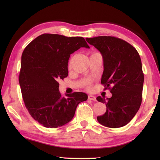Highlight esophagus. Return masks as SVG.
Listing matches in <instances>:
<instances>
[{
	"label": "esophagus",
	"mask_w": 160,
	"mask_h": 160,
	"mask_svg": "<svg viewBox=\"0 0 160 160\" xmlns=\"http://www.w3.org/2000/svg\"><path fill=\"white\" fill-rule=\"evenodd\" d=\"M88 99L90 100H93V101H96V97L93 96H88Z\"/></svg>",
	"instance_id": "1"
}]
</instances>
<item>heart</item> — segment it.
Masks as SVG:
<instances>
[{
	"mask_svg": "<svg viewBox=\"0 0 160 160\" xmlns=\"http://www.w3.org/2000/svg\"><path fill=\"white\" fill-rule=\"evenodd\" d=\"M97 53L98 52H93L92 54H95V53ZM92 54H91V55H92ZM71 60H70L69 62V65H68L69 68H71ZM91 83V80H87L85 81V85H86V87L87 88V89H89V88H90Z\"/></svg>",
	"mask_w": 160,
	"mask_h": 160,
	"instance_id": "heart-1",
	"label": "heart"
}]
</instances>
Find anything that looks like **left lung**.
I'll return each mask as SVG.
<instances>
[{
    "instance_id": "1",
    "label": "left lung",
    "mask_w": 160,
    "mask_h": 160,
    "mask_svg": "<svg viewBox=\"0 0 160 160\" xmlns=\"http://www.w3.org/2000/svg\"><path fill=\"white\" fill-rule=\"evenodd\" d=\"M103 58L101 84L109 89L110 98L97 97L106 104L105 113L97 117L99 123L109 128H120L137 113L142 100L144 73L138 51L128 42L113 36L86 38Z\"/></svg>"
}]
</instances>
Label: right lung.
<instances>
[{
    "mask_svg": "<svg viewBox=\"0 0 160 160\" xmlns=\"http://www.w3.org/2000/svg\"><path fill=\"white\" fill-rule=\"evenodd\" d=\"M80 47L89 48L82 37L44 33L24 49L19 84L29 114L43 127L57 128L73 118L78 105L86 101L82 92L66 94L59 91L58 80L68 76L71 53Z\"/></svg>",
    "mask_w": 160,
    "mask_h": 160,
    "instance_id": "1",
    "label": "right lung"
}]
</instances>
